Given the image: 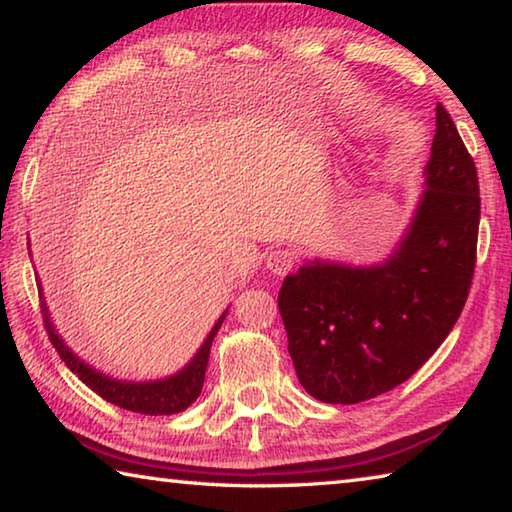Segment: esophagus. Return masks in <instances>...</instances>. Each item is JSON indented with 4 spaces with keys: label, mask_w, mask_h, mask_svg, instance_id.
<instances>
[{
    "label": "esophagus",
    "mask_w": 512,
    "mask_h": 512,
    "mask_svg": "<svg viewBox=\"0 0 512 512\" xmlns=\"http://www.w3.org/2000/svg\"><path fill=\"white\" fill-rule=\"evenodd\" d=\"M293 264H296V253L289 248H275L271 253L266 255V268L271 271L273 275H287Z\"/></svg>",
    "instance_id": "esophagus-1"
}]
</instances>
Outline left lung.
Listing matches in <instances>:
<instances>
[{
    "instance_id": "8db88e82",
    "label": "left lung",
    "mask_w": 512,
    "mask_h": 512,
    "mask_svg": "<svg viewBox=\"0 0 512 512\" xmlns=\"http://www.w3.org/2000/svg\"><path fill=\"white\" fill-rule=\"evenodd\" d=\"M479 216L474 160L438 103L424 192L388 259L372 266L314 259L284 277L277 293L289 354L311 397L359 404L422 368L470 293Z\"/></svg>"
}]
</instances>
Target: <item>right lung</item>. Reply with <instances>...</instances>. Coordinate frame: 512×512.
Masks as SVG:
<instances>
[{
    "mask_svg": "<svg viewBox=\"0 0 512 512\" xmlns=\"http://www.w3.org/2000/svg\"><path fill=\"white\" fill-rule=\"evenodd\" d=\"M38 291L42 298V316H45V327L49 332L51 343H54L56 352L60 354V359L65 361V366L72 370L85 386H90L92 391L99 397H103L106 402L119 406V409L144 413V415H171V413L185 411L187 406L196 402V397L201 395L212 341H214L216 332H219V327L225 320L228 309H225L219 316V320H216L214 327L210 329V334H207V339L194 354V359L189 361L183 370H178L176 375L164 377V379H153V381H126V379L108 377L106 372H99L97 368H92L90 363H85L83 359L76 357V354L67 348L63 336L56 332L54 320H51L45 296H42V284L38 287Z\"/></svg>",
    "mask_w": 512,
    "mask_h": 512,
    "instance_id": "1",
    "label": "right lung"
}]
</instances>
